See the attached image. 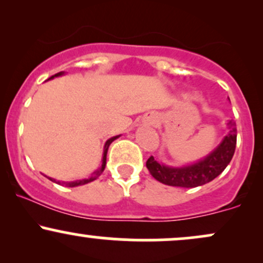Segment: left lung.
Returning <instances> with one entry per match:
<instances>
[{
  "label": "left lung",
  "instance_id": "obj_1",
  "mask_svg": "<svg viewBox=\"0 0 263 263\" xmlns=\"http://www.w3.org/2000/svg\"><path fill=\"white\" fill-rule=\"evenodd\" d=\"M229 132L203 159L182 167H171L151 156L146 165L155 179L165 185L195 188L215 179L228 167L236 148V123L229 121Z\"/></svg>",
  "mask_w": 263,
  "mask_h": 263
}]
</instances>
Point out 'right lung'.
Here are the masks:
<instances>
[{"label":"right lung","mask_w":263,"mask_h":263,"mask_svg":"<svg viewBox=\"0 0 263 263\" xmlns=\"http://www.w3.org/2000/svg\"><path fill=\"white\" fill-rule=\"evenodd\" d=\"M62 75H64V71H60V73L53 75V77H50L49 79H54V78L62 77ZM49 79H48V80H49ZM119 137H120V135L119 136H114V137L108 138V140L106 141V143H105V146H104V155H102V164H101V167L99 168V170H96L95 172H93L92 176L90 177V178H87V179H79V180H74V182H60V180H58V182H57V180L53 179V178H50V177H47V178L49 180H52V182H55V183H58V184H63V185L70 186V188H73V186L84 185V184H87V183L92 182V180L98 179V177L101 176L102 172H104V170H105V167H106V156H107L108 147H110V144L112 143V142L116 140V138H119Z\"/></svg>","instance_id":"add662e5"}]
</instances>
